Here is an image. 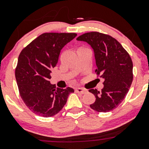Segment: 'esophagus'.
I'll return each mask as SVG.
<instances>
[{"label": "esophagus", "instance_id": "1", "mask_svg": "<svg viewBox=\"0 0 149 149\" xmlns=\"http://www.w3.org/2000/svg\"><path fill=\"white\" fill-rule=\"evenodd\" d=\"M75 91H76V93H79V94H86V93H87V90L83 88H76V89H75Z\"/></svg>", "mask_w": 149, "mask_h": 149}]
</instances>
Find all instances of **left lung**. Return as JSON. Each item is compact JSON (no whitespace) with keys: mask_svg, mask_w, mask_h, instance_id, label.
Here are the masks:
<instances>
[{"mask_svg":"<svg viewBox=\"0 0 149 149\" xmlns=\"http://www.w3.org/2000/svg\"><path fill=\"white\" fill-rule=\"evenodd\" d=\"M78 41L92 47L97 68L95 71L104 79L101 91L90 89L96 100L90 107L99 112H107L116 108L128 92L133 81V62L120 43L107 34L97 31L85 33Z\"/></svg>","mask_w":149,"mask_h":149,"instance_id":"left-lung-1","label":"left lung"}]
</instances>
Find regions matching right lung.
Instances as JSON below:
<instances>
[{"label":"right lung","mask_w":149,"mask_h":149,"mask_svg":"<svg viewBox=\"0 0 149 149\" xmlns=\"http://www.w3.org/2000/svg\"><path fill=\"white\" fill-rule=\"evenodd\" d=\"M77 36L76 33H44L21 52L15 76L25 104L36 115L49 118L58 114L73 88L51 84V69L58 62L61 50Z\"/></svg>","instance_id":"obj_1"}]
</instances>
